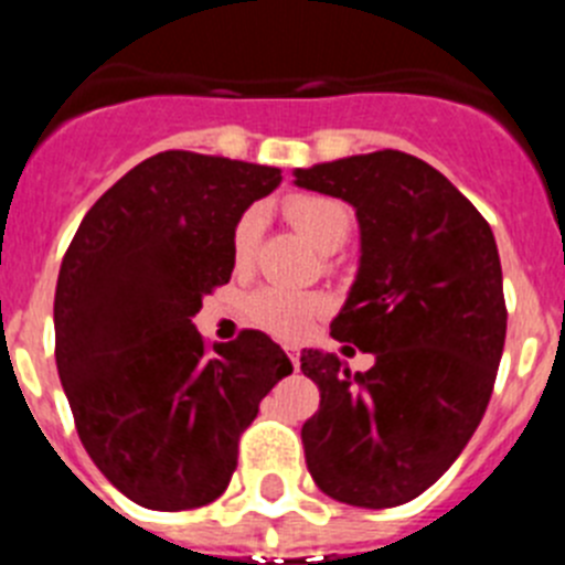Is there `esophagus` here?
I'll list each match as a JSON object with an SVG mask.
<instances>
[{
	"label": "esophagus",
	"mask_w": 565,
	"mask_h": 565,
	"mask_svg": "<svg viewBox=\"0 0 565 565\" xmlns=\"http://www.w3.org/2000/svg\"><path fill=\"white\" fill-rule=\"evenodd\" d=\"M286 353H288V359H291V362H294V367H297V364H299V351H297V348H294V344H286Z\"/></svg>",
	"instance_id": "1"
}]
</instances>
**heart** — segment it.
<instances>
[{
	"mask_svg": "<svg viewBox=\"0 0 565 565\" xmlns=\"http://www.w3.org/2000/svg\"><path fill=\"white\" fill-rule=\"evenodd\" d=\"M286 217L319 252L342 248L353 228V214L348 203L328 198V194H294L286 201ZM259 234H263V212L248 209L232 234V257L237 266H246L254 257ZM322 311H326V299L319 294L299 291V288L282 286V282L259 286L246 297L248 322L279 339H299Z\"/></svg>",
	"mask_w": 565,
	"mask_h": 565,
	"instance_id": "heart-1",
	"label": "heart"
}]
</instances>
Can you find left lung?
Wrapping results in <instances>:
<instances>
[{
    "instance_id": "1",
    "label": "left lung",
    "mask_w": 565,
    "mask_h": 565,
    "mask_svg": "<svg viewBox=\"0 0 565 565\" xmlns=\"http://www.w3.org/2000/svg\"><path fill=\"white\" fill-rule=\"evenodd\" d=\"M294 178L356 209L362 257L331 337L376 356L364 373L337 353L299 356L319 387L308 472L333 501L398 507L452 467L487 413L507 339L495 237L438 169L398 149Z\"/></svg>"
}]
</instances>
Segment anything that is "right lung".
Segmentation results:
<instances>
[{
	"label": "right lung",
	"instance_id": "add662e5",
	"mask_svg": "<svg viewBox=\"0 0 565 565\" xmlns=\"http://www.w3.org/2000/svg\"><path fill=\"white\" fill-rule=\"evenodd\" d=\"M274 167L169 149L93 203L62 259L56 367L84 450L138 507L226 492L259 402L294 371L263 331L209 351L192 317L232 277V234Z\"/></svg>",
	"mask_w": 565,
	"mask_h": 565
}]
</instances>
